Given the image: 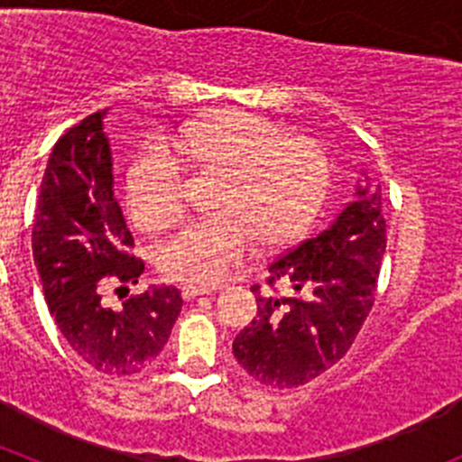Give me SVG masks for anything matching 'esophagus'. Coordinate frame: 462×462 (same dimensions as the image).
Segmentation results:
<instances>
[{
	"mask_svg": "<svg viewBox=\"0 0 462 462\" xmlns=\"http://www.w3.org/2000/svg\"><path fill=\"white\" fill-rule=\"evenodd\" d=\"M212 291H215V289H210V287H199V284H185V287H182V298L191 300V298L203 296V293H212Z\"/></svg>",
	"mask_w": 462,
	"mask_h": 462,
	"instance_id": "1",
	"label": "esophagus"
}]
</instances>
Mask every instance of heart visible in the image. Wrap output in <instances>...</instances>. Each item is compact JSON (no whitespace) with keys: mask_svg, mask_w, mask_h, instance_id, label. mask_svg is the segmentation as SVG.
<instances>
[{"mask_svg":"<svg viewBox=\"0 0 462 462\" xmlns=\"http://www.w3.org/2000/svg\"><path fill=\"white\" fill-rule=\"evenodd\" d=\"M148 143L126 169V199L138 226L159 231L185 212V171L219 175L217 217L185 226L162 245L159 268L169 280L217 284L250 259L259 240L291 243L319 215L330 185V159L319 143L282 136L273 122L245 110H215L171 138Z\"/></svg>","mask_w":462,"mask_h":462,"instance_id":"b5f03b06","label":"heart"}]
</instances>
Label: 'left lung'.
<instances>
[{
	"label": "left lung",
	"instance_id": "1",
	"mask_svg": "<svg viewBox=\"0 0 462 462\" xmlns=\"http://www.w3.org/2000/svg\"><path fill=\"white\" fill-rule=\"evenodd\" d=\"M383 252L382 189L358 187L326 231L273 261L268 291L252 287L256 317L234 340L245 373L271 389H296L336 365L373 310ZM277 281L292 291L280 294Z\"/></svg>",
	"mask_w": 462,
	"mask_h": 462
}]
</instances>
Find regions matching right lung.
<instances>
[{
  "label": "right lung",
  "mask_w": 462,
  "mask_h": 462,
  "mask_svg": "<svg viewBox=\"0 0 462 462\" xmlns=\"http://www.w3.org/2000/svg\"><path fill=\"white\" fill-rule=\"evenodd\" d=\"M101 117V110L92 113L55 143L36 201L32 252L48 310L73 352L99 373L136 374L169 342L182 298L175 287H152L120 310L104 303L106 284H138L145 263L132 254L134 236L113 196Z\"/></svg>",
  "instance_id": "right-lung-1"
}]
</instances>
